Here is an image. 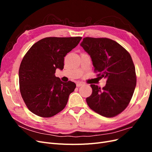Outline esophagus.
I'll use <instances>...</instances> for the list:
<instances>
[{"label": "esophagus", "instance_id": "obj_1", "mask_svg": "<svg viewBox=\"0 0 152 152\" xmlns=\"http://www.w3.org/2000/svg\"><path fill=\"white\" fill-rule=\"evenodd\" d=\"M76 85H77V87H80L82 85H84V84L82 83V82H77V83L76 84Z\"/></svg>", "mask_w": 152, "mask_h": 152}]
</instances>
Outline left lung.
Segmentation results:
<instances>
[{
  "label": "left lung",
  "mask_w": 152,
  "mask_h": 152,
  "mask_svg": "<svg viewBox=\"0 0 152 152\" xmlns=\"http://www.w3.org/2000/svg\"><path fill=\"white\" fill-rule=\"evenodd\" d=\"M80 46L93 61L95 72L107 79L102 89L91 84L86 98L91 109L103 117L121 113L129 103L136 86L134 65L130 54L115 41L107 38H84Z\"/></svg>",
  "instance_id": "obj_1"
}]
</instances>
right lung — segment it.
I'll use <instances>...</instances> for the list:
<instances>
[{
	"label": "right lung",
	"mask_w": 152,
	"mask_h": 152,
	"mask_svg": "<svg viewBox=\"0 0 152 152\" xmlns=\"http://www.w3.org/2000/svg\"><path fill=\"white\" fill-rule=\"evenodd\" d=\"M82 37H46L34 44L23 59L19 69L22 98L30 112L50 117L61 112L76 84L62 82L55 76L64 68V57L74 49Z\"/></svg>",
	"instance_id": "1"
}]
</instances>
